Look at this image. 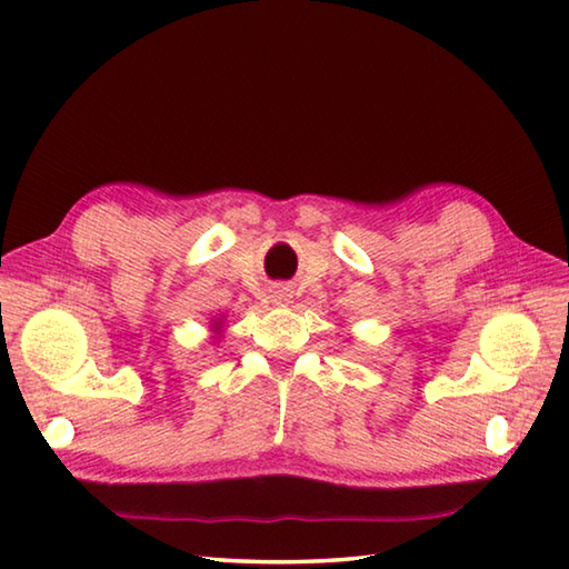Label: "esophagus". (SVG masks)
<instances>
[{
  "label": "esophagus",
  "mask_w": 569,
  "mask_h": 569,
  "mask_svg": "<svg viewBox=\"0 0 569 569\" xmlns=\"http://www.w3.org/2000/svg\"><path fill=\"white\" fill-rule=\"evenodd\" d=\"M271 298H273L276 306H283V303H288V300H291V293H288V288H276V291H271Z\"/></svg>",
  "instance_id": "1"
}]
</instances>
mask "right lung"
<instances>
[{"instance_id": "1", "label": "right lung", "mask_w": 569, "mask_h": 569, "mask_svg": "<svg viewBox=\"0 0 569 569\" xmlns=\"http://www.w3.org/2000/svg\"><path fill=\"white\" fill-rule=\"evenodd\" d=\"M214 330H220V325H217V328H214Z\"/></svg>"}]
</instances>
